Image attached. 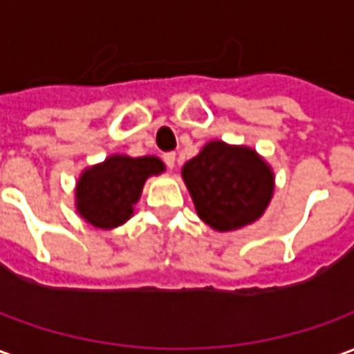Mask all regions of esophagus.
I'll return each instance as SVG.
<instances>
[{"label": "esophagus", "instance_id": "obj_1", "mask_svg": "<svg viewBox=\"0 0 354 354\" xmlns=\"http://www.w3.org/2000/svg\"><path fill=\"white\" fill-rule=\"evenodd\" d=\"M162 161L167 162V167H169V169H174V165H176V153H174V151L165 153L162 155Z\"/></svg>", "mask_w": 354, "mask_h": 354}]
</instances>
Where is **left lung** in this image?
I'll use <instances>...</instances> for the list:
<instances>
[{"instance_id": "1", "label": "left lung", "mask_w": 354, "mask_h": 354, "mask_svg": "<svg viewBox=\"0 0 354 354\" xmlns=\"http://www.w3.org/2000/svg\"><path fill=\"white\" fill-rule=\"evenodd\" d=\"M182 178L197 214L216 231L256 222L273 197L274 176L254 149L212 140L185 162Z\"/></svg>"}]
</instances>
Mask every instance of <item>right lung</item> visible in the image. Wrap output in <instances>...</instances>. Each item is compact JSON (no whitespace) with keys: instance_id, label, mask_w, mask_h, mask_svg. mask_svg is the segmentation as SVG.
<instances>
[{"instance_id":"right-lung-1","label":"right lung","mask_w":354,"mask_h":354,"mask_svg":"<svg viewBox=\"0 0 354 354\" xmlns=\"http://www.w3.org/2000/svg\"><path fill=\"white\" fill-rule=\"evenodd\" d=\"M165 170L159 157L109 155L100 165L87 169L77 180L75 208L94 227L113 230L134 214V205L149 176Z\"/></svg>"}]
</instances>
